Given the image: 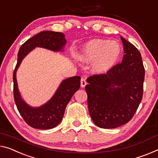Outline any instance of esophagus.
Wrapping results in <instances>:
<instances>
[{
    "instance_id": "obj_1",
    "label": "esophagus",
    "mask_w": 158,
    "mask_h": 158,
    "mask_svg": "<svg viewBox=\"0 0 158 158\" xmlns=\"http://www.w3.org/2000/svg\"><path fill=\"white\" fill-rule=\"evenodd\" d=\"M87 82H86V78L85 77H82L81 80V87H84L86 85Z\"/></svg>"
}]
</instances>
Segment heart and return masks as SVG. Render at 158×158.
<instances>
[{
	"label": "heart",
	"mask_w": 158,
	"mask_h": 158,
	"mask_svg": "<svg viewBox=\"0 0 158 158\" xmlns=\"http://www.w3.org/2000/svg\"><path fill=\"white\" fill-rule=\"evenodd\" d=\"M121 54L120 45L116 42L93 40L84 46L81 55L83 61H93V71L99 73L108 71L114 65Z\"/></svg>",
	"instance_id": "b5f03b06"
}]
</instances>
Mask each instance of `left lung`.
I'll return each instance as SVG.
<instances>
[{
  "mask_svg": "<svg viewBox=\"0 0 158 158\" xmlns=\"http://www.w3.org/2000/svg\"><path fill=\"white\" fill-rule=\"evenodd\" d=\"M122 62L106 73L87 78V105L92 119L102 128H115L133 118L142 100L145 69L141 55L131 43L121 37Z\"/></svg>",
  "mask_w": 158,
  "mask_h": 158,
  "instance_id": "8db88e82",
  "label": "left lung"
}]
</instances>
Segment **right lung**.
<instances>
[{
    "mask_svg": "<svg viewBox=\"0 0 158 158\" xmlns=\"http://www.w3.org/2000/svg\"><path fill=\"white\" fill-rule=\"evenodd\" d=\"M66 43L61 32L44 31L26 41L21 46L18 54V62L13 72V94L15 104L22 117L29 126L37 129H50L61 121L65 110L72 96L81 87V77L74 76L64 80L54 97L47 104L38 108L27 105L18 91L16 71L23 58L36 47H43L57 52L60 51Z\"/></svg>",
    "mask_w": 158,
    "mask_h": 158,
    "instance_id": "1",
    "label": "right lung"
}]
</instances>
